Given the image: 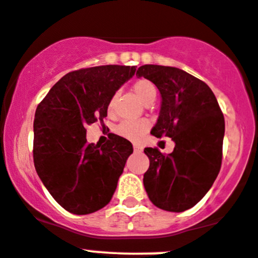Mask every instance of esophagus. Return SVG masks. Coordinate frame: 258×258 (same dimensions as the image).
Listing matches in <instances>:
<instances>
[{"instance_id":"34e87169","label":"esophagus","mask_w":258,"mask_h":258,"mask_svg":"<svg viewBox=\"0 0 258 258\" xmlns=\"http://www.w3.org/2000/svg\"><path fill=\"white\" fill-rule=\"evenodd\" d=\"M134 150L135 152H137V153H141V152H142V147H140V146H134Z\"/></svg>"}]
</instances>
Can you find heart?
<instances>
[{"label":"heart","mask_w":258,"mask_h":258,"mask_svg":"<svg viewBox=\"0 0 258 258\" xmlns=\"http://www.w3.org/2000/svg\"><path fill=\"white\" fill-rule=\"evenodd\" d=\"M132 90L134 93L140 97V100H142L145 104H147L151 100L156 99L157 95V89L154 86V84L152 81L147 79H140L137 80L136 83L132 85ZM116 96H113L112 99L110 100V104H108V110H112L113 102H115ZM150 128V122L147 120H143V118H140V120H124L120 122L116 127V134L118 136L126 138V140L130 141H140L141 138L145 136L146 132Z\"/></svg>","instance_id":"heart-1"}]
</instances>
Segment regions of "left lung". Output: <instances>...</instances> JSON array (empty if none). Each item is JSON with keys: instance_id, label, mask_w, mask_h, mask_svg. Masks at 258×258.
I'll return each mask as SVG.
<instances>
[{"instance_id": "obj_1", "label": "left lung", "mask_w": 258, "mask_h": 258, "mask_svg": "<svg viewBox=\"0 0 258 258\" xmlns=\"http://www.w3.org/2000/svg\"><path fill=\"white\" fill-rule=\"evenodd\" d=\"M136 75L152 81L161 93V110L151 134L175 143L169 154L145 148L150 168L143 185L157 208L181 213L204 198L220 172L224 115L211 89L184 70L147 64Z\"/></svg>"}]
</instances>
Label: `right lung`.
<instances>
[{
  "instance_id": "1",
  "label": "right lung",
  "mask_w": 258,
  "mask_h": 258,
  "mask_svg": "<svg viewBox=\"0 0 258 258\" xmlns=\"http://www.w3.org/2000/svg\"><path fill=\"white\" fill-rule=\"evenodd\" d=\"M136 67L100 65L68 73L38 105L33 161L38 177L60 207L86 215L110 203L132 145L112 135L105 145L86 141V126L107 116L110 100Z\"/></svg>"
}]
</instances>
